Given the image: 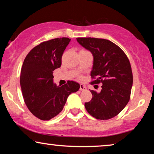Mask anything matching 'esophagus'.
I'll return each instance as SVG.
<instances>
[{
	"label": "esophagus",
	"instance_id": "1",
	"mask_svg": "<svg viewBox=\"0 0 154 154\" xmlns=\"http://www.w3.org/2000/svg\"><path fill=\"white\" fill-rule=\"evenodd\" d=\"M85 89H86V88H85V85H83V84H81V85H80V90H81V91L85 90Z\"/></svg>",
	"mask_w": 154,
	"mask_h": 154
}]
</instances>
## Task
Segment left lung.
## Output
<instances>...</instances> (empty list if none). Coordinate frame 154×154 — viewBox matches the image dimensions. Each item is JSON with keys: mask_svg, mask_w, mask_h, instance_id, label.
Instances as JSON below:
<instances>
[{"mask_svg": "<svg viewBox=\"0 0 154 154\" xmlns=\"http://www.w3.org/2000/svg\"><path fill=\"white\" fill-rule=\"evenodd\" d=\"M76 40L93 56L90 75L96 80L92 83L102 84L100 92L90 90L92 98L85 103L86 110L97 119H110L119 114L130 100L133 80L129 60L119 46L109 40Z\"/></svg>", "mask_w": 154, "mask_h": 154, "instance_id": "1", "label": "left lung"}]
</instances>
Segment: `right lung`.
I'll return each mask as SVG.
<instances>
[{
    "label": "right lung",
    "instance_id": "right-lung-1",
    "mask_svg": "<svg viewBox=\"0 0 154 154\" xmlns=\"http://www.w3.org/2000/svg\"><path fill=\"white\" fill-rule=\"evenodd\" d=\"M70 41L69 38H59L43 42L29 52L23 63L20 85L24 102L32 114L43 121L58 115L69 94L80 88L73 81L62 86L53 82V71L61 66Z\"/></svg>",
    "mask_w": 154,
    "mask_h": 154
}]
</instances>
